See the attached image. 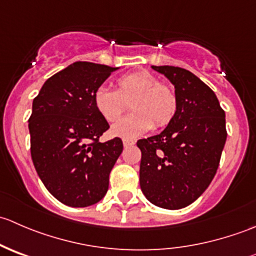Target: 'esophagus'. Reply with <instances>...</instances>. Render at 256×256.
I'll list each match as a JSON object with an SVG mask.
<instances>
[{"instance_id": "1", "label": "esophagus", "mask_w": 256, "mask_h": 256, "mask_svg": "<svg viewBox=\"0 0 256 256\" xmlns=\"http://www.w3.org/2000/svg\"><path fill=\"white\" fill-rule=\"evenodd\" d=\"M122 144H124V147H131V146H134V144H135V141L128 140V138H124Z\"/></svg>"}]
</instances>
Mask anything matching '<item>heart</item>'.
Here are the masks:
<instances>
[{"label":"heart","instance_id":"heart-1","mask_svg":"<svg viewBox=\"0 0 256 256\" xmlns=\"http://www.w3.org/2000/svg\"><path fill=\"white\" fill-rule=\"evenodd\" d=\"M131 102L130 115L112 128L114 136L136 138L156 128H164L176 116L177 94L171 85L160 82L146 70L131 72L118 76L116 90L100 86L94 92V105L109 122L118 120Z\"/></svg>","mask_w":256,"mask_h":256}]
</instances>
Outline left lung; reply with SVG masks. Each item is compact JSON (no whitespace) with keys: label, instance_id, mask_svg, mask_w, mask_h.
<instances>
[{"label":"left lung","instance_id":"obj_1","mask_svg":"<svg viewBox=\"0 0 256 256\" xmlns=\"http://www.w3.org/2000/svg\"><path fill=\"white\" fill-rule=\"evenodd\" d=\"M178 99L174 120L158 135L138 141L144 197L164 209H180L200 197L216 174L226 140V112L213 90L183 68L152 66Z\"/></svg>","mask_w":256,"mask_h":256}]
</instances>
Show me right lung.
<instances>
[{"label":"right lung","instance_id":"right-lung-1","mask_svg":"<svg viewBox=\"0 0 256 256\" xmlns=\"http://www.w3.org/2000/svg\"><path fill=\"white\" fill-rule=\"evenodd\" d=\"M118 68L76 62L50 76L33 99L28 120L38 176L59 202L89 207L104 198L122 141L99 138L109 128L94 92Z\"/></svg>","mask_w":256,"mask_h":256}]
</instances>
